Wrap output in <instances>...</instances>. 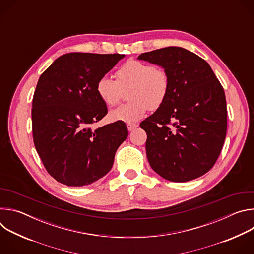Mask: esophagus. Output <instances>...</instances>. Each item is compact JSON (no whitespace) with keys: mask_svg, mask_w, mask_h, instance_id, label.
I'll return each instance as SVG.
<instances>
[{"mask_svg":"<svg viewBox=\"0 0 254 254\" xmlns=\"http://www.w3.org/2000/svg\"><path fill=\"white\" fill-rule=\"evenodd\" d=\"M137 127H138V126H137L136 124H127V129H128L129 131L134 130Z\"/></svg>","mask_w":254,"mask_h":254,"instance_id":"esophagus-1","label":"esophagus"}]
</instances>
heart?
Masks as SVG:
<instances>
[{
    "label": "heart",
    "instance_id": "b5f03b06",
    "mask_svg": "<svg viewBox=\"0 0 254 254\" xmlns=\"http://www.w3.org/2000/svg\"><path fill=\"white\" fill-rule=\"evenodd\" d=\"M117 80L103 76L96 83V93L100 100L112 107L122 98L123 89L128 87L129 102L111 112L113 121L134 123L163 105L169 92V76L166 71L139 60H128L117 71Z\"/></svg>",
    "mask_w": 254,
    "mask_h": 254
}]
</instances>
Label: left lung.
<instances>
[{
  "mask_svg": "<svg viewBox=\"0 0 254 254\" xmlns=\"http://www.w3.org/2000/svg\"><path fill=\"white\" fill-rule=\"evenodd\" d=\"M137 59L162 66L170 83L166 101L139 125L148 135L152 169L172 182L203 176L218 159L226 136L221 83L204 59L184 48L157 49Z\"/></svg>",
  "mask_w": 254,
  "mask_h": 254,
  "instance_id": "left-lung-1",
  "label": "left lung"
}]
</instances>
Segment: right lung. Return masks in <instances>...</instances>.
<instances>
[{
	"instance_id": "add662e5",
	"label": "right lung",
	"mask_w": 254,
	"mask_h": 254,
	"mask_svg": "<svg viewBox=\"0 0 254 254\" xmlns=\"http://www.w3.org/2000/svg\"><path fill=\"white\" fill-rule=\"evenodd\" d=\"M124 57L67 53L41 74L32 102L33 140L46 171L57 182L82 187L111 171L128 131L124 122L91 127L107 114L95 87Z\"/></svg>"
}]
</instances>
